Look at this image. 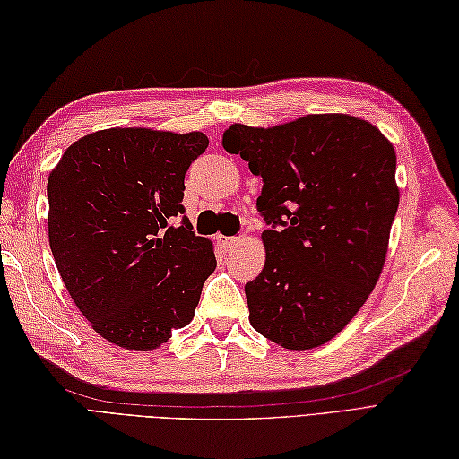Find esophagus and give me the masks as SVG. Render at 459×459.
I'll list each match as a JSON object with an SVG mask.
<instances>
[{
  "instance_id": "esophagus-1",
  "label": "esophagus",
  "mask_w": 459,
  "mask_h": 459,
  "mask_svg": "<svg viewBox=\"0 0 459 459\" xmlns=\"http://www.w3.org/2000/svg\"><path fill=\"white\" fill-rule=\"evenodd\" d=\"M219 245L224 250H235L240 245V238L238 237H219Z\"/></svg>"
}]
</instances>
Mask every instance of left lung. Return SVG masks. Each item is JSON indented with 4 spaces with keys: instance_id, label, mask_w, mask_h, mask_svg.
I'll use <instances>...</instances> for the list:
<instances>
[{
    "instance_id": "left-lung-1",
    "label": "left lung",
    "mask_w": 459,
    "mask_h": 459,
    "mask_svg": "<svg viewBox=\"0 0 459 459\" xmlns=\"http://www.w3.org/2000/svg\"><path fill=\"white\" fill-rule=\"evenodd\" d=\"M222 145L264 183L266 264L245 286L252 327L294 351L327 343L385 264L398 209L393 143L355 116L309 114L268 130L232 124Z\"/></svg>"
}]
</instances>
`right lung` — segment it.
I'll list each match as a JSON object with an SVG mask.
<instances>
[{
    "label": "right lung",
    "mask_w": 459,
    "mask_h": 459,
    "mask_svg": "<svg viewBox=\"0 0 459 459\" xmlns=\"http://www.w3.org/2000/svg\"><path fill=\"white\" fill-rule=\"evenodd\" d=\"M207 145L201 132L102 130L74 142L48 175L58 274L114 345L155 349L195 316L217 258L185 217L183 191Z\"/></svg>",
    "instance_id": "obj_1"
}]
</instances>
